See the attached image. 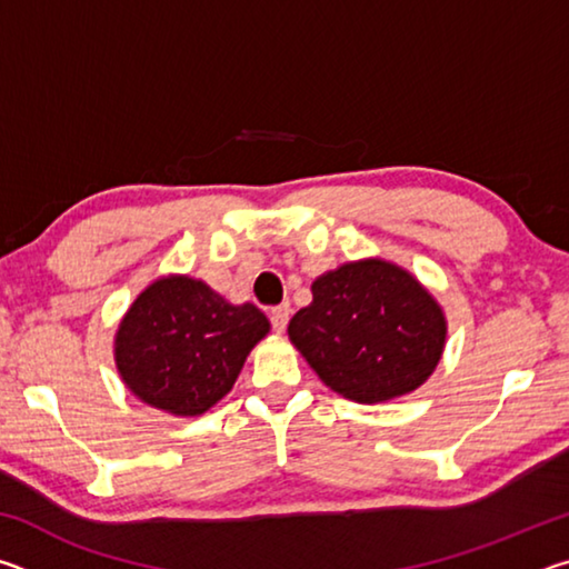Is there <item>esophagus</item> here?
<instances>
[{"instance_id":"1","label":"esophagus","mask_w":569,"mask_h":569,"mask_svg":"<svg viewBox=\"0 0 569 569\" xmlns=\"http://www.w3.org/2000/svg\"><path fill=\"white\" fill-rule=\"evenodd\" d=\"M288 316H291V306H288V303H281V306L273 308V311H271V326H273L276 333H283L286 331Z\"/></svg>"}]
</instances>
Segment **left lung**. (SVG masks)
<instances>
[{"instance_id":"1","label":"left lung","mask_w":569,"mask_h":569,"mask_svg":"<svg viewBox=\"0 0 569 569\" xmlns=\"http://www.w3.org/2000/svg\"><path fill=\"white\" fill-rule=\"evenodd\" d=\"M288 336L326 387L359 403L429 379L447 339L445 313L411 273L387 261L346 263L311 286Z\"/></svg>"}]
</instances>
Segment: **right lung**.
I'll return each instance as SVG.
<instances>
[{"label":"right lung","instance_id":"obj_1","mask_svg":"<svg viewBox=\"0 0 569 569\" xmlns=\"http://www.w3.org/2000/svg\"><path fill=\"white\" fill-rule=\"evenodd\" d=\"M271 323L253 303H228L188 276L160 278L130 306L114 339L128 389L150 407L196 417L233 389Z\"/></svg>","mask_w":569,"mask_h":569}]
</instances>
